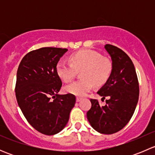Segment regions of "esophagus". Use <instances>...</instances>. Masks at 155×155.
I'll return each mask as SVG.
<instances>
[{
	"label": "esophagus",
	"instance_id": "34e87169",
	"mask_svg": "<svg viewBox=\"0 0 155 155\" xmlns=\"http://www.w3.org/2000/svg\"><path fill=\"white\" fill-rule=\"evenodd\" d=\"M82 97H76V102H79V101H82Z\"/></svg>",
	"mask_w": 155,
	"mask_h": 155
}]
</instances>
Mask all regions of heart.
I'll return each instance as SVG.
<instances>
[{"label": "heart", "instance_id": "heart-1", "mask_svg": "<svg viewBox=\"0 0 155 155\" xmlns=\"http://www.w3.org/2000/svg\"><path fill=\"white\" fill-rule=\"evenodd\" d=\"M70 64L60 61L56 64L58 76L65 83L71 82L76 70L82 69V79L75 81L64 87V91L76 96H84L94 86L105 83L112 70V62L107 58L102 57L98 51L91 49H82L73 53L69 57Z\"/></svg>", "mask_w": 155, "mask_h": 155}]
</instances>
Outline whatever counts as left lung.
Segmentation results:
<instances>
[{"label": "left lung", "mask_w": 155, "mask_h": 155, "mask_svg": "<svg viewBox=\"0 0 155 155\" xmlns=\"http://www.w3.org/2000/svg\"><path fill=\"white\" fill-rule=\"evenodd\" d=\"M112 59V70L105 85L97 94L106 100L101 107L97 100L91 99V108L87 118L92 127L104 134L121 130L129 122L139 100V82L132 61L121 48L107 44L104 46Z\"/></svg>", "instance_id": "1"}]
</instances>
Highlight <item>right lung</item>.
I'll return each mask as SVG.
<instances>
[{
    "label": "right lung",
    "mask_w": 155,
    "mask_h": 155,
    "mask_svg": "<svg viewBox=\"0 0 155 155\" xmlns=\"http://www.w3.org/2000/svg\"><path fill=\"white\" fill-rule=\"evenodd\" d=\"M67 51L54 47L33 50L25 55L17 70L18 107L29 124L45 135H54L64 128L76 103L73 94H58L62 82L56 64Z\"/></svg>",
    "instance_id": "1"
}]
</instances>
